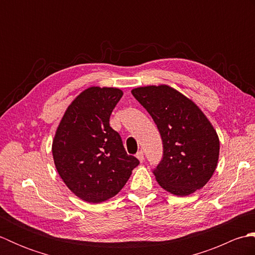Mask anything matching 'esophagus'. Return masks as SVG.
Returning <instances> with one entry per match:
<instances>
[{
  "label": "esophagus",
  "mask_w": 255,
  "mask_h": 255,
  "mask_svg": "<svg viewBox=\"0 0 255 255\" xmlns=\"http://www.w3.org/2000/svg\"><path fill=\"white\" fill-rule=\"evenodd\" d=\"M136 156H137V159H138L140 162H143V160H144V155H143V152H142L141 150H140L139 152H137Z\"/></svg>",
  "instance_id": "34e87169"
}]
</instances>
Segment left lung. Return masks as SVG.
Masks as SVG:
<instances>
[{"instance_id":"1","label":"left lung","mask_w":255,"mask_h":255,"mask_svg":"<svg viewBox=\"0 0 255 255\" xmlns=\"http://www.w3.org/2000/svg\"><path fill=\"white\" fill-rule=\"evenodd\" d=\"M152 117L163 143L153 174L159 185L176 196H187L206 185L217 167L219 138L193 101L169 85L131 91Z\"/></svg>"}]
</instances>
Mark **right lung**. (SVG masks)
<instances>
[{
	"label": "right lung",
	"mask_w": 255,
	"mask_h": 255,
	"mask_svg": "<svg viewBox=\"0 0 255 255\" xmlns=\"http://www.w3.org/2000/svg\"><path fill=\"white\" fill-rule=\"evenodd\" d=\"M123 96L116 88L86 89L69 105L57 128L52 155L70 191L99 204L115 196L139 160L128 155L110 117Z\"/></svg>",
	"instance_id": "obj_1"
}]
</instances>
